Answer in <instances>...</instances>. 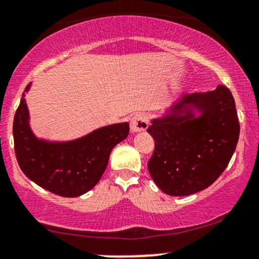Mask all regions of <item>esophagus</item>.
<instances>
[{"mask_svg":"<svg viewBox=\"0 0 259 259\" xmlns=\"http://www.w3.org/2000/svg\"><path fill=\"white\" fill-rule=\"evenodd\" d=\"M148 127V118L145 113L134 114L130 119V129L133 133L145 132Z\"/></svg>","mask_w":259,"mask_h":259,"instance_id":"1","label":"esophagus"}]
</instances>
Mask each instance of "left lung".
<instances>
[{"instance_id": "1", "label": "left lung", "mask_w": 259, "mask_h": 259, "mask_svg": "<svg viewBox=\"0 0 259 259\" xmlns=\"http://www.w3.org/2000/svg\"><path fill=\"white\" fill-rule=\"evenodd\" d=\"M183 102L200 108V118L177 104L163 119L152 120L147 132L155 148L147 167L164 193L175 197L194 194L207 188L228 166L239 140L240 124L230 90L219 85L213 92L191 94Z\"/></svg>"}]
</instances>
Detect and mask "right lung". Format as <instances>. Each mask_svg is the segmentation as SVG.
I'll return each instance as SVG.
<instances>
[{
  "label": "right lung",
  "instance_id": "obj_1",
  "mask_svg": "<svg viewBox=\"0 0 259 259\" xmlns=\"http://www.w3.org/2000/svg\"><path fill=\"white\" fill-rule=\"evenodd\" d=\"M29 88L27 84L25 90ZM24 96L13 121L14 151L21 171L36 185L60 197H79L90 191L105 172L112 148L129 134V123L101 127L72 142L39 141L27 124Z\"/></svg>",
  "mask_w": 259,
  "mask_h": 259
}]
</instances>
